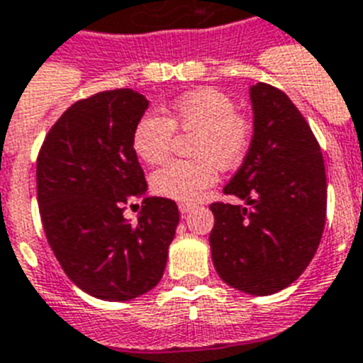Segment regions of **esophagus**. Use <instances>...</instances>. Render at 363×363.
Segmentation results:
<instances>
[{
    "instance_id": "1",
    "label": "esophagus",
    "mask_w": 363,
    "mask_h": 363,
    "mask_svg": "<svg viewBox=\"0 0 363 363\" xmlns=\"http://www.w3.org/2000/svg\"><path fill=\"white\" fill-rule=\"evenodd\" d=\"M194 208H196V205H191V203H181V205H179V211H181L182 214H188V212L194 211Z\"/></svg>"
}]
</instances>
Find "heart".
Here are the masks:
<instances>
[{
    "instance_id": "1",
    "label": "heart",
    "mask_w": 363,
    "mask_h": 363,
    "mask_svg": "<svg viewBox=\"0 0 363 363\" xmlns=\"http://www.w3.org/2000/svg\"><path fill=\"white\" fill-rule=\"evenodd\" d=\"M235 108V100L228 93L216 87H199L177 96L166 115L152 111L141 115L132 132V147L147 164L166 160L175 130L196 132L191 141L196 160H173L152 173L155 194L194 203L216 182L218 167L233 169L242 164L252 145L253 126Z\"/></svg>"
}]
</instances>
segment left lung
<instances>
[{"mask_svg":"<svg viewBox=\"0 0 363 363\" xmlns=\"http://www.w3.org/2000/svg\"><path fill=\"white\" fill-rule=\"evenodd\" d=\"M253 138L223 194L248 203L211 205L212 261L218 276L264 296L289 287L319 248L326 222V172L308 121L284 91L250 89Z\"/></svg>","mask_w":363,"mask_h":363,"instance_id":"left-lung-1","label":"left lung"}]
</instances>
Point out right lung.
Segmentation results:
<instances>
[{
    "mask_svg": "<svg viewBox=\"0 0 363 363\" xmlns=\"http://www.w3.org/2000/svg\"><path fill=\"white\" fill-rule=\"evenodd\" d=\"M147 99L132 89L78 100L50 128L37 156V199L55 259L72 284L123 302L162 279L179 223L177 203L145 197L138 223L123 216L147 181L132 132Z\"/></svg>",
    "mask_w": 363,
    "mask_h": 363,
    "instance_id": "right-lung-1",
    "label": "right lung"
}]
</instances>
